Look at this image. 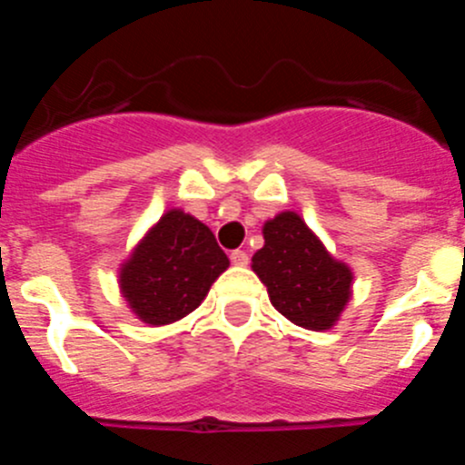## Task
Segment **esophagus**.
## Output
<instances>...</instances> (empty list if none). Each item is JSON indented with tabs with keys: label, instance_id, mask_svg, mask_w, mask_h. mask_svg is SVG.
<instances>
[{
	"label": "esophagus",
	"instance_id": "obj_1",
	"mask_svg": "<svg viewBox=\"0 0 465 465\" xmlns=\"http://www.w3.org/2000/svg\"><path fill=\"white\" fill-rule=\"evenodd\" d=\"M230 261L235 262V265H240V268H244V265H249V253L242 252V249H237V252L230 253Z\"/></svg>",
	"mask_w": 465,
	"mask_h": 465
}]
</instances>
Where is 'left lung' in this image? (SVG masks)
I'll return each mask as SVG.
<instances>
[{"label": "left lung", "mask_w": 465, "mask_h": 465, "mask_svg": "<svg viewBox=\"0 0 465 465\" xmlns=\"http://www.w3.org/2000/svg\"><path fill=\"white\" fill-rule=\"evenodd\" d=\"M262 237L252 268L268 286L274 310L307 331L335 326L351 298L354 272L347 262L335 261L295 212L265 221Z\"/></svg>", "instance_id": "obj_1"}]
</instances>
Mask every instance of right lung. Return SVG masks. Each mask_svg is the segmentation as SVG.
I'll return each instance as SVG.
<instances>
[{
	"label": "right lung",
	"mask_w": 465,
	"mask_h": 465,
	"mask_svg": "<svg viewBox=\"0 0 465 465\" xmlns=\"http://www.w3.org/2000/svg\"><path fill=\"white\" fill-rule=\"evenodd\" d=\"M228 265V256L203 221L170 209L123 262L118 283L137 319L167 326L197 310Z\"/></svg>",
	"instance_id": "1"
}]
</instances>
